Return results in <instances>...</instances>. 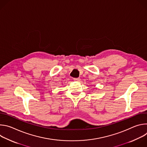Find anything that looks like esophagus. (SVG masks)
Masks as SVG:
<instances>
[{"instance_id": "34e87169", "label": "esophagus", "mask_w": 147, "mask_h": 147, "mask_svg": "<svg viewBox=\"0 0 147 147\" xmlns=\"http://www.w3.org/2000/svg\"><path fill=\"white\" fill-rule=\"evenodd\" d=\"M73 80L75 81H80V78H74Z\"/></svg>"}]
</instances>
